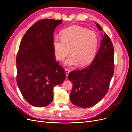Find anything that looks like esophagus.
I'll return each mask as SVG.
<instances>
[{"label": "esophagus", "mask_w": 132, "mask_h": 132, "mask_svg": "<svg viewBox=\"0 0 132 132\" xmlns=\"http://www.w3.org/2000/svg\"><path fill=\"white\" fill-rule=\"evenodd\" d=\"M65 71L66 76H68V74H69V73L70 71H69V70L68 69H65Z\"/></svg>", "instance_id": "esophagus-1"}]
</instances>
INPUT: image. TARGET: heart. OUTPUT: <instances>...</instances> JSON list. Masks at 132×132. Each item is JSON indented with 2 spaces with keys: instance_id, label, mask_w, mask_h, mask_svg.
Wrapping results in <instances>:
<instances>
[{
  "instance_id": "heart-1",
  "label": "heart",
  "mask_w": 132,
  "mask_h": 132,
  "mask_svg": "<svg viewBox=\"0 0 132 132\" xmlns=\"http://www.w3.org/2000/svg\"><path fill=\"white\" fill-rule=\"evenodd\" d=\"M61 39L55 37L53 41L54 54L56 59L63 61L69 53L65 61L67 67L78 64L86 65L95 57L98 45V37L93 31L80 26H72L61 32Z\"/></svg>"
}]
</instances>
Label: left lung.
I'll return each instance as SVG.
<instances>
[{"mask_svg":"<svg viewBox=\"0 0 132 132\" xmlns=\"http://www.w3.org/2000/svg\"><path fill=\"white\" fill-rule=\"evenodd\" d=\"M99 30L103 29L95 22ZM99 49L91 63L84 69L68 75L73 84L70 98L80 108H90L100 102L107 93L114 70V52L112 42L105 33Z\"/></svg>","mask_w":132,"mask_h":132,"instance_id":"1","label":"left lung"}]
</instances>
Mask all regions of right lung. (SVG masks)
Returning a JSON list of instances; mask_svg holds the SVG:
<instances>
[{"label": "right lung", "mask_w": 132, "mask_h": 132, "mask_svg": "<svg viewBox=\"0 0 132 132\" xmlns=\"http://www.w3.org/2000/svg\"><path fill=\"white\" fill-rule=\"evenodd\" d=\"M61 20L42 19L24 34L16 56L17 85L26 101L45 107L53 99V89L65 79V72L56 61L54 32Z\"/></svg>", "instance_id": "1"}]
</instances>
